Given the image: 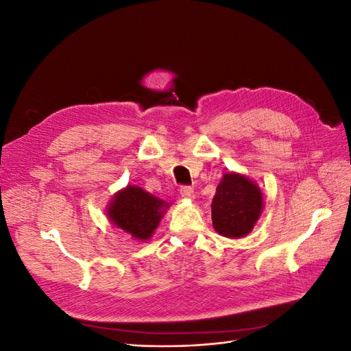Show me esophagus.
Returning <instances> with one entry per match:
<instances>
[{
    "label": "esophagus",
    "instance_id": "34e87169",
    "mask_svg": "<svg viewBox=\"0 0 351 351\" xmlns=\"http://www.w3.org/2000/svg\"><path fill=\"white\" fill-rule=\"evenodd\" d=\"M180 193H182V196L186 199H192L195 196V190L190 186H183V187H180Z\"/></svg>",
    "mask_w": 351,
    "mask_h": 351
}]
</instances>
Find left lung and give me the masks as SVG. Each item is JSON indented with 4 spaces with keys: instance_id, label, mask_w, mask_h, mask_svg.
<instances>
[{
    "instance_id": "obj_1",
    "label": "left lung",
    "mask_w": 351,
    "mask_h": 351,
    "mask_svg": "<svg viewBox=\"0 0 351 351\" xmlns=\"http://www.w3.org/2000/svg\"><path fill=\"white\" fill-rule=\"evenodd\" d=\"M212 226L227 239L246 237L263 210V195L247 176L228 171L222 176L212 199Z\"/></svg>"
}]
</instances>
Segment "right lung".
I'll return each mask as SVG.
<instances>
[{
    "instance_id": "right-lung-1",
    "label": "right lung",
    "mask_w": 351,
    "mask_h": 351,
    "mask_svg": "<svg viewBox=\"0 0 351 351\" xmlns=\"http://www.w3.org/2000/svg\"><path fill=\"white\" fill-rule=\"evenodd\" d=\"M169 205L171 204L139 186L127 184L112 196L107 217L117 228L130 234L132 239L146 241L152 237Z\"/></svg>"
}]
</instances>
